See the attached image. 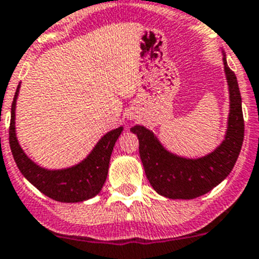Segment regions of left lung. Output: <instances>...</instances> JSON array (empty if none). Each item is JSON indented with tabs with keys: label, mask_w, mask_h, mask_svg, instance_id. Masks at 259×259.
<instances>
[{
	"label": "left lung",
	"mask_w": 259,
	"mask_h": 259,
	"mask_svg": "<svg viewBox=\"0 0 259 259\" xmlns=\"http://www.w3.org/2000/svg\"><path fill=\"white\" fill-rule=\"evenodd\" d=\"M224 70L229 87V117L226 138L211 154L199 159H185L167 151L154 133L143 126H133L139 139V156L146 176L160 195L172 199H193L201 197L228 176L244 141V116L237 78L227 65Z\"/></svg>",
	"instance_id": "obj_1"
}]
</instances>
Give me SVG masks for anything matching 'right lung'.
I'll list each match as a JSON object with an SVG mask.
<instances>
[{
  "mask_svg": "<svg viewBox=\"0 0 259 259\" xmlns=\"http://www.w3.org/2000/svg\"><path fill=\"white\" fill-rule=\"evenodd\" d=\"M18 86L14 100L11 104V120L9 129V143L18 168L36 189L42 194L58 202H82L95 197L102 190L107 180L109 160L113 151V146L120 137L122 127H117L107 133L91 154L71 168L58 170H49L39 167L27 156L18 143L15 136V103H17Z\"/></svg>",
  "mask_w": 259,
  "mask_h": 259,
  "instance_id": "add662e5",
  "label": "right lung"
}]
</instances>
